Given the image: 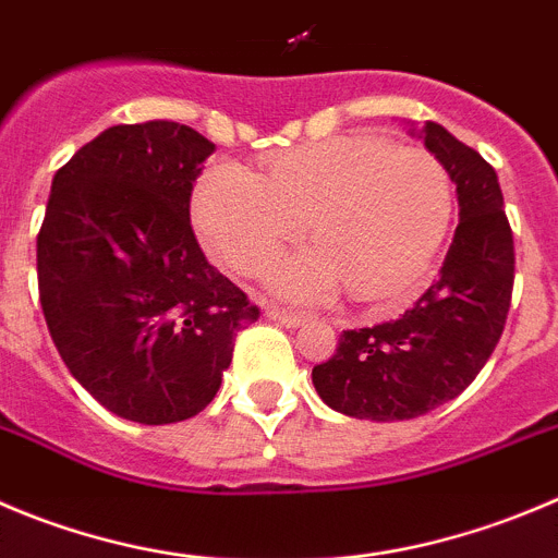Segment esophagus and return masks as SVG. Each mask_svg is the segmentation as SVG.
<instances>
[{"mask_svg": "<svg viewBox=\"0 0 558 558\" xmlns=\"http://www.w3.org/2000/svg\"><path fill=\"white\" fill-rule=\"evenodd\" d=\"M265 315H268V320L282 323V326H288V328L301 326V323L306 320V317H304V315H299V312H284V310H276V306H270V310L265 312Z\"/></svg>", "mask_w": 558, "mask_h": 558, "instance_id": "obj_1", "label": "esophagus"}]
</instances>
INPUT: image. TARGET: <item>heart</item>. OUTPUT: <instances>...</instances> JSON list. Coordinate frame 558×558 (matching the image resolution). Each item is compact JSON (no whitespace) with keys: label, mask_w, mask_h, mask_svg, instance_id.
<instances>
[{"label":"heart","mask_w":558,"mask_h":558,"mask_svg":"<svg viewBox=\"0 0 558 558\" xmlns=\"http://www.w3.org/2000/svg\"><path fill=\"white\" fill-rule=\"evenodd\" d=\"M452 178L433 153L373 134L331 136L284 153L259 178L216 161L196 180L191 214L210 252L259 276L301 241L315 248L276 270V290L317 301L339 284L362 301L411 293L447 238Z\"/></svg>","instance_id":"b5f03b06"}]
</instances>
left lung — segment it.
<instances>
[{"mask_svg": "<svg viewBox=\"0 0 558 558\" xmlns=\"http://www.w3.org/2000/svg\"><path fill=\"white\" fill-rule=\"evenodd\" d=\"M422 140L458 185L460 225L441 276L413 310L342 331L337 353L312 369L320 400L344 416L400 422L454 400L485 367L507 323L514 243L496 169L438 123H424Z\"/></svg>", "mask_w": 558, "mask_h": 558, "instance_id": "obj_1", "label": "left lung"}]
</instances>
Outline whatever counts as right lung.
<instances>
[{
    "mask_svg": "<svg viewBox=\"0 0 558 558\" xmlns=\"http://www.w3.org/2000/svg\"><path fill=\"white\" fill-rule=\"evenodd\" d=\"M214 142L169 120L111 125L57 169L37 232L46 326L73 378L120 418L196 416L259 317L205 259L191 191Z\"/></svg>",
    "mask_w": 558,
    "mask_h": 558,
    "instance_id": "right-lung-1",
    "label": "right lung"
}]
</instances>
